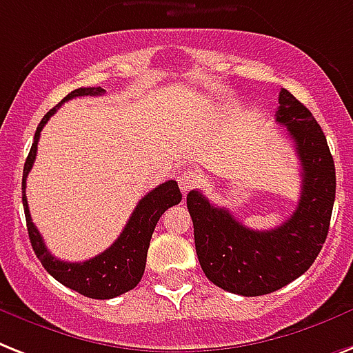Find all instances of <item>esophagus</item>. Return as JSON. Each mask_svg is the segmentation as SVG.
<instances>
[{
  "mask_svg": "<svg viewBox=\"0 0 353 353\" xmlns=\"http://www.w3.org/2000/svg\"><path fill=\"white\" fill-rule=\"evenodd\" d=\"M199 180L200 176L194 173V171H191V169L184 171V173L179 176V185H180V190H182V193H188V191L193 190L194 185L199 184Z\"/></svg>",
  "mask_w": 353,
  "mask_h": 353,
  "instance_id": "esophagus-1",
  "label": "esophagus"
}]
</instances>
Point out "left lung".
I'll use <instances>...</instances> for the list:
<instances>
[{
    "mask_svg": "<svg viewBox=\"0 0 353 353\" xmlns=\"http://www.w3.org/2000/svg\"><path fill=\"white\" fill-rule=\"evenodd\" d=\"M275 122L288 129L303 176L297 210L284 224L250 230L200 191L188 194L202 272L219 288L244 297L266 295L301 277L319 255L334 210V159L314 114L281 89Z\"/></svg>",
    "mask_w": 353,
    "mask_h": 353,
    "instance_id": "obj_1",
    "label": "left lung"
}]
</instances>
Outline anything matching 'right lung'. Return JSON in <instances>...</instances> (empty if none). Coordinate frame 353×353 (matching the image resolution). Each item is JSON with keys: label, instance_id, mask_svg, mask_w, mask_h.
<instances>
[{"label": "right lung", "instance_id": "add662e5", "mask_svg": "<svg viewBox=\"0 0 353 353\" xmlns=\"http://www.w3.org/2000/svg\"><path fill=\"white\" fill-rule=\"evenodd\" d=\"M103 89L101 87H80L69 92L63 100L56 107H52L39 122L36 134H34V143L30 148V153L25 160L23 180H21V190H23V208L25 219H27V230H29V239L32 244V250L43 268L52 275V277L61 283L67 288L85 295L91 299H112L129 292L140 283V279L145 270V259H148V250L151 236H153L154 225L163 215V211L169 210L171 205H176L182 200V193L179 190V184L174 180H168L149 191L143 196L138 205L129 216V222L125 224L123 231L120 233L117 241L112 242L111 248L100 255L92 256L83 262H65L50 255V252L45 246L43 239L36 230L32 219L29 213V204L25 196V188H27V176L32 169V163L36 160V151H38L39 132L43 125L49 122V118L58 111V107L67 100H72L76 97H98Z\"/></svg>", "mask_w": 353, "mask_h": 353}]
</instances>
